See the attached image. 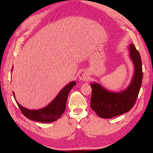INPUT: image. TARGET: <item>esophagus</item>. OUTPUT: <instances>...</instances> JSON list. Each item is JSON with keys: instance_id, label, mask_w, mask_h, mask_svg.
Instances as JSON below:
<instances>
[{"instance_id": "esophagus-1", "label": "esophagus", "mask_w": 153, "mask_h": 153, "mask_svg": "<svg viewBox=\"0 0 153 153\" xmlns=\"http://www.w3.org/2000/svg\"><path fill=\"white\" fill-rule=\"evenodd\" d=\"M79 78L81 81H87L89 79V75H88L87 72L82 71L79 73Z\"/></svg>"}]
</instances>
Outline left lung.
I'll return each instance as SVG.
<instances>
[{
    "label": "left lung",
    "instance_id": "1",
    "mask_svg": "<svg viewBox=\"0 0 153 153\" xmlns=\"http://www.w3.org/2000/svg\"><path fill=\"white\" fill-rule=\"evenodd\" d=\"M130 57L134 64V71L131 81L126 89L112 92L99 83H92L91 107L102 118H111L130 111L139 94L141 86L143 71L141 56L131 43L129 46Z\"/></svg>",
    "mask_w": 153,
    "mask_h": 153
}]
</instances>
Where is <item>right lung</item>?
I'll return each instance as SVG.
<instances>
[{
    "mask_svg": "<svg viewBox=\"0 0 153 153\" xmlns=\"http://www.w3.org/2000/svg\"><path fill=\"white\" fill-rule=\"evenodd\" d=\"M75 85V81L69 83L59 92L49 105L38 110H29L26 108L20 105L17 101L15 100L22 113L28 119L32 121H36L42 123H51L60 118L64 111H65L68 96L72 88ZM13 94L15 99L13 92Z\"/></svg>",
    "mask_w": 153,
    "mask_h": 153,
    "instance_id": "right-lung-1",
    "label": "right lung"
}]
</instances>
